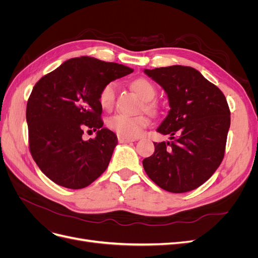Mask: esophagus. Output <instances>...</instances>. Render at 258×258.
Returning a JSON list of instances; mask_svg holds the SVG:
<instances>
[{"mask_svg": "<svg viewBox=\"0 0 258 258\" xmlns=\"http://www.w3.org/2000/svg\"><path fill=\"white\" fill-rule=\"evenodd\" d=\"M118 141H119V143L126 144V143H130V142H135L136 140H135V139H129V138H126V137L118 136Z\"/></svg>", "mask_w": 258, "mask_h": 258, "instance_id": "obj_1", "label": "esophagus"}]
</instances>
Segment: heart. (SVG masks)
Returning <instances> with one entry per match:
<instances>
[{
  "mask_svg": "<svg viewBox=\"0 0 258 258\" xmlns=\"http://www.w3.org/2000/svg\"><path fill=\"white\" fill-rule=\"evenodd\" d=\"M132 88L144 101H151L156 96L154 85L146 79H138L132 83ZM117 83L110 82L105 84L99 92V103L105 111L111 110L115 103ZM150 118L145 115H127L116 114L106 121L107 127L118 136L129 139L138 138L142 135L143 129L148 126Z\"/></svg>",
  "mask_w": 258,
  "mask_h": 258,
  "instance_id": "1",
  "label": "heart"
}]
</instances>
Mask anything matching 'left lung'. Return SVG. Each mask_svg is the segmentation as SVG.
Segmentation results:
<instances>
[{
	"instance_id": "1",
	"label": "left lung",
	"mask_w": 258,
	"mask_h": 258,
	"mask_svg": "<svg viewBox=\"0 0 258 258\" xmlns=\"http://www.w3.org/2000/svg\"><path fill=\"white\" fill-rule=\"evenodd\" d=\"M166 91L170 111L157 131L171 142L154 143L143 160L146 174L162 189L187 192L212 176L224 158L230 111L224 93L196 69L171 66L144 70Z\"/></svg>"
}]
</instances>
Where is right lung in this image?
I'll return each instance as SVG.
<instances>
[{"label":"right lung","instance_id":"obj_1","mask_svg":"<svg viewBox=\"0 0 258 258\" xmlns=\"http://www.w3.org/2000/svg\"><path fill=\"white\" fill-rule=\"evenodd\" d=\"M132 72L114 62L72 58L35 84L27 104L29 146L36 165L52 182L80 189L106 170L117 137L102 127L99 92ZM86 127L96 131V138L84 142Z\"/></svg>","mask_w":258,"mask_h":258}]
</instances>
